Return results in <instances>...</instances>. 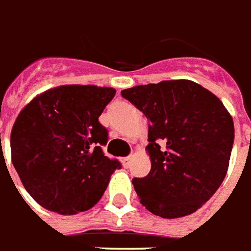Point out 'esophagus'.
<instances>
[{
    "label": "esophagus",
    "instance_id": "esophagus-1",
    "mask_svg": "<svg viewBox=\"0 0 251 251\" xmlns=\"http://www.w3.org/2000/svg\"><path fill=\"white\" fill-rule=\"evenodd\" d=\"M131 161H132V157H126L122 159V163L124 168H128L129 165H131Z\"/></svg>",
    "mask_w": 251,
    "mask_h": 251
}]
</instances>
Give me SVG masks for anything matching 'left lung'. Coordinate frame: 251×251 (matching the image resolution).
Here are the masks:
<instances>
[{"label": "left lung", "instance_id": "obj_1", "mask_svg": "<svg viewBox=\"0 0 251 251\" xmlns=\"http://www.w3.org/2000/svg\"><path fill=\"white\" fill-rule=\"evenodd\" d=\"M145 113L150 173L132 184L151 214L177 219L196 212L225 179L234 143V122L219 97L189 79L122 90Z\"/></svg>", "mask_w": 251, "mask_h": 251}]
</instances>
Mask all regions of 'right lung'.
I'll return each mask as SVG.
<instances>
[{
  "instance_id": "right-lung-1",
  "label": "right lung",
  "mask_w": 251,
  "mask_h": 251,
  "mask_svg": "<svg viewBox=\"0 0 251 251\" xmlns=\"http://www.w3.org/2000/svg\"><path fill=\"white\" fill-rule=\"evenodd\" d=\"M115 93L97 85H60L21 109L10 132L12 163L39 205L75 215L102 197L120 169L101 150L108 131L99 122Z\"/></svg>"
}]
</instances>
